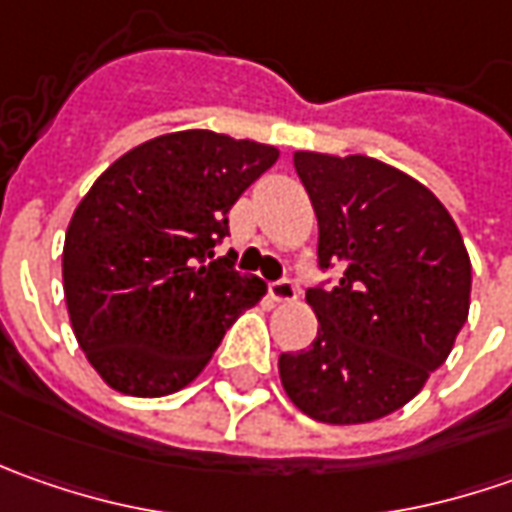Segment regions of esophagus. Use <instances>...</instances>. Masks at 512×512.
<instances>
[{
    "label": "esophagus",
    "instance_id": "1",
    "mask_svg": "<svg viewBox=\"0 0 512 512\" xmlns=\"http://www.w3.org/2000/svg\"><path fill=\"white\" fill-rule=\"evenodd\" d=\"M267 293H270V299H273V302H282V305H287V302H296V296H299V290H296V285H293L290 279L270 282V285H267Z\"/></svg>",
    "mask_w": 512,
    "mask_h": 512
}]
</instances>
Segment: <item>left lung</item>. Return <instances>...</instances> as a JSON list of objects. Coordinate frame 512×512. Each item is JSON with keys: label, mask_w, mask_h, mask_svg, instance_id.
Wrapping results in <instances>:
<instances>
[{"label": "left lung", "mask_w": 512, "mask_h": 512, "mask_svg": "<svg viewBox=\"0 0 512 512\" xmlns=\"http://www.w3.org/2000/svg\"><path fill=\"white\" fill-rule=\"evenodd\" d=\"M293 168L319 222V265L342 273L307 290L319 333L279 356V379L316 422H376L450 356L470 310V256L447 207L393 165L296 150Z\"/></svg>", "instance_id": "obj_1"}]
</instances>
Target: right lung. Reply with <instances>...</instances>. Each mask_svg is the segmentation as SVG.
<instances>
[{"instance_id": "obj_1", "label": "right lung", "mask_w": 512, "mask_h": 512, "mask_svg": "<svg viewBox=\"0 0 512 512\" xmlns=\"http://www.w3.org/2000/svg\"><path fill=\"white\" fill-rule=\"evenodd\" d=\"M273 145L176 130L119 156L70 216L62 285L73 336L102 382L159 399L193 382L267 285L213 258L227 213Z\"/></svg>"}]
</instances>
